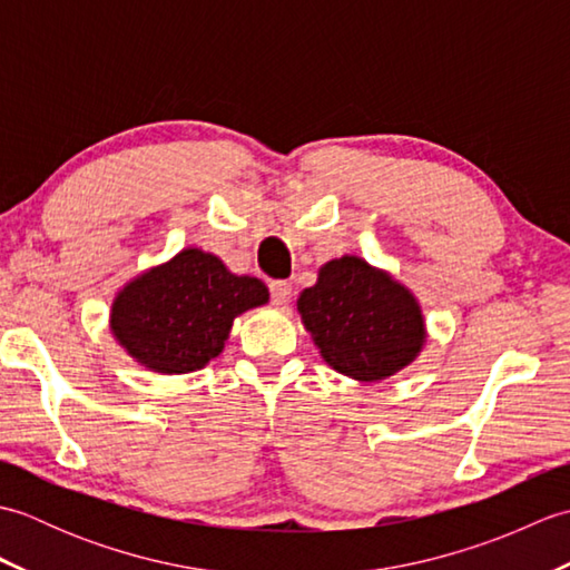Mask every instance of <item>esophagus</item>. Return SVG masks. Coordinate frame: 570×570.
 <instances>
[{"label": "esophagus", "mask_w": 570, "mask_h": 570, "mask_svg": "<svg viewBox=\"0 0 570 570\" xmlns=\"http://www.w3.org/2000/svg\"><path fill=\"white\" fill-rule=\"evenodd\" d=\"M269 294H272L274 306H286L288 298H292V284H288V282H272Z\"/></svg>", "instance_id": "esophagus-1"}]
</instances>
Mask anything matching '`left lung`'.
<instances>
[{
  "mask_svg": "<svg viewBox=\"0 0 570 570\" xmlns=\"http://www.w3.org/2000/svg\"><path fill=\"white\" fill-rule=\"evenodd\" d=\"M298 313L323 360L360 382L404 370L426 337L409 288L360 257L321 266L316 286L298 296Z\"/></svg>",
  "mask_w": 570,
  "mask_h": 570,
  "instance_id": "obj_1",
  "label": "left lung"
}]
</instances>
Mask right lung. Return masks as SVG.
<instances>
[{"mask_svg":"<svg viewBox=\"0 0 570 570\" xmlns=\"http://www.w3.org/2000/svg\"><path fill=\"white\" fill-rule=\"evenodd\" d=\"M269 301L254 276H237L203 249H184L129 282L112 304V333L144 367L186 374L223 353L233 321Z\"/></svg>","mask_w":570,"mask_h":570,"instance_id":"obj_1","label":"right lung"}]
</instances>
